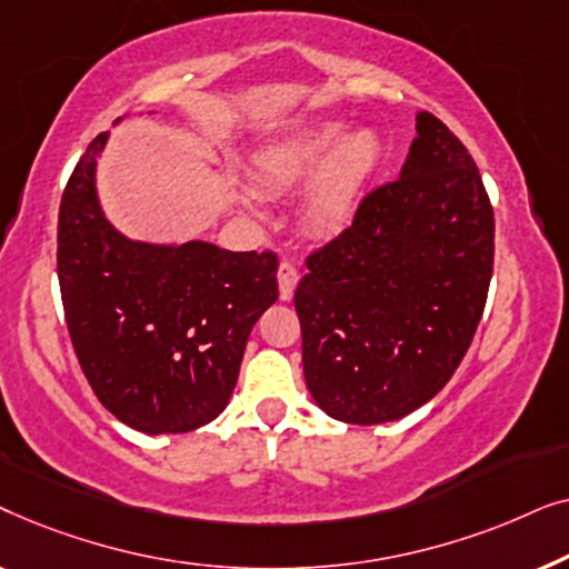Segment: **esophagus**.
Segmentation results:
<instances>
[{"label": "esophagus", "mask_w": 569, "mask_h": 569, "mask_svg": "<svg viewBox=\"0 0 569 569\" xmlns=\"http://www.w3.org/2000/svg\"><path fill=\"white\" fill-rule=\"evenodd\" d=\"M298 279H300V271L295 263L290 261H282L277 269V282H279V300H292L295 295V287H298Z\"/></svg>", "instance_id": "34e87169"}]
</instances>
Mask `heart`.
<instances>
[{
	"instance_id": "1",
	"label": "heart",
	"mask_w": 569,
	"mask_h": 569,
	"mask_svg": "<svg viewBox=\"0 0 569 569\" xmlns=\"http://www.w3.org/2000/svg\"><path fill=\"white\" fill-rule=\"evenodd\" d=\"M345 131L341 119H316L253 154V178L261 191L279 193L311 178L302 193V214L316 232H339L352 222L362 191L383 160L376 131Z\"/></svg>"
}]
</instances>
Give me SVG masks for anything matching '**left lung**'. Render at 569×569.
<instances>
[{
  "label": "left lung",
  "mask_w": 569,
  "mask_h": 569,
  "mask_svg": "<svg viewBox=\"0 0 569 569\" xmlns=\"http://www.w3.org/2000/svg\"><path fill=\"white\" fill-rule=\"evenodd\" d=\"M495 212L477 162L432 113L396 181L308 256L295 290L308 391L349 425L393 422L448 383L487 302Z\"/></svg>",
  "instance_id": "obj_1"
}]
</instances>
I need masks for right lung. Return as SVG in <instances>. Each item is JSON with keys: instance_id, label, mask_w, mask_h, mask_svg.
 Returning a JSON list of instances; mask_svg holds the SVG:
<instances>
[{"instance_id": "add662e5", "label": "right lung", "mask_w": 569, "mask_h": 569, "mask_svg": "<svg viewBox=\"0 0 569 569\" xmlns=\"http://www.w3.org/2000/svg\"><path fill=\"white\" fill-rule=\"evenodd\" d=\"M106 142L108 131L92 139L59 207L69 337L116 419L144 435L191 432L228 407L248 333L279 298L277 253L127 238L98 199Z\"/></svg>"}]
</instances>
